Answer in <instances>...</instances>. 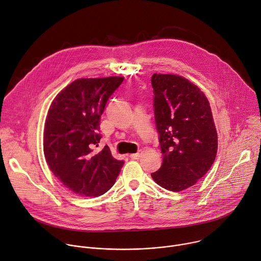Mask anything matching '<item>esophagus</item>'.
Instances as JSON below:
<instances>
[{
	"instance_id": "1",
	"label": "esophagus",
	"mask_w": 261,
	"mask_h": 261,
	"mask_svg": "<svg viewBox=\"0 0 261 261\" xmlns=\"http://www.w3.org/2000/svg\"><path fill=\"white\" fill-rule=\"evenodd\" d=\"M141 153H142V151H141V150H138V151L135 152V153H131L129 156H130L131 159H133V160H137V159H139V158L141 156Z\"/></svg>"
}]
</instances>
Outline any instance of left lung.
<instances>
[{"label": "left lung", "mask_w": 261, "mask_h": 261, "mask_svg": "<svg viewBox=\"0 0 261 261\" xmlns=\"http://www.w3.org/2000/svg\"><path fill=\"white\" fill-rule=\"evenodd\" d=\"M153 111L163 153L151 173L160 187L180 192L197 184L217 152V132L211 108L198 86L181 75L153 73Z\"/></svg>", "instance_id": "8db88e82"}]
</instances>
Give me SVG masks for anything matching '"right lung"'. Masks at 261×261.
<instances>
[{
	"instance_id": "1",
	"label": "right lung",
	"mask_w": 261,
	"mask_h": 261,
	"mask_svg": "<svg viewBox=\"0 0 261 261\" xmlns=\"http://www.w3.org/2000/svg\"><path fill=\"white\" fill-rule=\"evenodd\" d=\"M123 81V76L75 80L57 94L48 111L43 141L46 162L54 176L77 196L106 194L124 165L108 145L96 149L101 115Z\"/></svg>"
}]
</instances>
